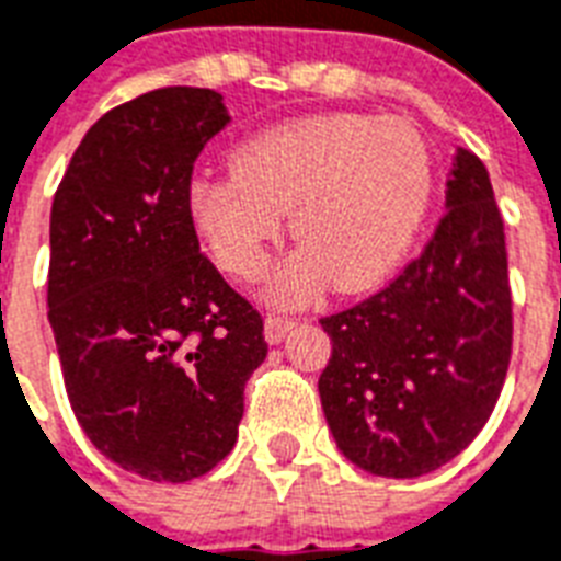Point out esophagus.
<instances>
[{"instance_id": "esophagus-1", "label": "esophagus", "mask_w": 561, "mask_h": 561, "mask_svg": "<svg viewBox=\"0 0 561 561\" xmlns=\"http://www.w3.org/2000/svg\"><path fill=\"white\" fill-rule=\"evenodd\" d=\"M294 327V320L282 318V314H267L264 320V337L271 341V344H279L282 337L288 335V329Z\"/></svg>"}]
</instances>
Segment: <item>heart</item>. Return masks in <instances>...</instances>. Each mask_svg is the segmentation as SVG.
I'll list each match as a JSON object with an SVG mask.
<instances>
[{"mask_svg": "<svg viewBox=\"0 0 561 561\" xmlns=\"http://www.w3.org/2000/svg\"><path fill=\"white\" fill-rule=\"evenodd\" d=\"M433 196V161L417 128L367 114L288 119L238 144L232 170L191 185V217L214 264L255 279L285 232L297 241L273 276L279 302L311 297L329 279L365 290L394 271Z\"/></svg>", "mask_w": 561, "mask_h": 561, "instance_id": "heart-1", "label": "heart"}]
</instances>
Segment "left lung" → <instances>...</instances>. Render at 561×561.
Listing matches in <instances>:
<instances>
[{
	"mask_svg": "<svg viewBox=\"0 0 561 561\" xmlns=\"http://www.w3.org/2000/svg\"><path fill=\"white\" fill-rule=\"evenodd\" d=\"M320 327L332 337L320 403L358 468L412 480L480 435L512 358L506 234L480 158H453L447 214L426 250Z\"/></svg>",
	"mask_w": 561,
	"mask_h": 561,
	"instance_id": "8db88e82",
	"label": "left lung"
}]
</instances>
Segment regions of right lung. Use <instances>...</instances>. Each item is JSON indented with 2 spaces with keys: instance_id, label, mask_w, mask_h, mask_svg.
Returning a JSON list of instances; mask_svg holds the SVG:
<instances>
[{
  "instance_id": "obj_1",
  "label": "right lung",
  "mask_w": 561,
  "mask_h": 561,
  "mask_svg": "<svg viewBox=\"0 0 561 561\" xmlns=\"http://www.w3.org/2000/svg\"><path fill=\"white\" fill-rule=\"evenodd\" d=\"M229 123L208 88H158L81 138L53 199L49 323L93 447L128 473L187 482L238 442L264 320L199 252L194 161Z\"/></svg>"
}]
</instances>
